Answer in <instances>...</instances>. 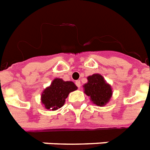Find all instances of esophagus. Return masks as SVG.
Returning <instances> with one entry per match:
<instances>
[{"label":"esophagus","instance_id":"obj_1","mask_svg":"<svg viewBox=\"0 0 150 150\" xmlns=\"http://www.w3.org/2000/svg\"><path fill=\"white\" fill-rule=\"evenodd\" d=\"M75 84H76V86H77L78 87L80 88V86H81V83H80L79 80H77V81L75 82Z\"/></svg>","mask_w":150,"mask_h":150}]
</instances>
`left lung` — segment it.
I'll list each match as a JSON object with an SVG mask.
<instances>
[{
	"label": "left lung",
	"mask_w": 150,
	"mask_h": 150,
	"mask_svg": "<svg viewBox=\"0 0 150 150\" xmlns=\"http://www.w3.org/2000/svg\"><path fill=\"white\" fill-rule=\"evenodd\" d=\"M84 93L91 102L98 106H105L112 96V89L100 74H93L87 77V83L83 85Z\"/></svg>",
	"instance_id": "8db88e82"
}]
</instances>
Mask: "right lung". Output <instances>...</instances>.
Segmentation results:
<instances>
[{
  "label": "right lung",
  "instance_id": "right-lung-1",
  "mask_svg": "<svg viewBox=\"0 0 150 150\" xmlns=\"http://www.w3.org/2000/svg\"><path fill=\"white\" fill-rule=\"evenodd\" d=\"M77 89V86L71 81H64L62 79L56 78L50 86L42 91L41 102L46 109L57 110L64 105L68 94Z\"/></svg>",
  "mask_w": 150,
  "mask_h": 150
}]
</instances>
